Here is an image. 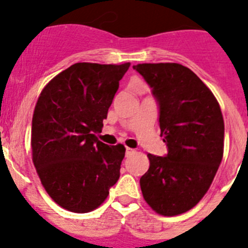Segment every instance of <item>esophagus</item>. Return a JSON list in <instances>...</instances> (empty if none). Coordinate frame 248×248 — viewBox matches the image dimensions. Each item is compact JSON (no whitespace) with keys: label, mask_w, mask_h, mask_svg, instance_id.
I'll return each instance as SVG.
<instances>
[{"label":"esophagus","mask_w":248,"mask_h":248,"mask_svg":"<svg viewBox=\"0 0 248 248\" xmlns=\"http://www.w3.org/2000/svg\"><path fill=\"white\" fill-rule=\"evenodd\" d=\"M134 153V149H131V148H126V156L130 154H133Z\"/></svg>","instance_id":"esophagus-1"}]
</instances>
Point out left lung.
Instances as JSON below:
<instances>
[{"label": "left lung", "instance_id": "left-lung-1", "mask_svg": "<svg viewBox=\"0 0 248 248\" xmlns=\"http://www.w3.org/2000/svg\"><path fill=\"white\" fill-rule=\"evenodd\" d=\"M150 85L159 105L165 156L148 154L150 166L140 177L151 209L175 216L192 209L207 192L223 155L225 124L220 105L202 80L179 63L133 67Z\"/></svg>", "mask_w": 248, "mask_h": 248}]
</instances>
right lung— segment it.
<instances>
[{"mask_svg":"<svg viewBox=\"0 0 248 248\" xmlns=\"http://www.w3.org/2000/svg\"><path fill=\"white\" fill-rule=\"evenodd\" d=\"M130 67L76 63L50 80L32 118V157L43 187L63 209H97L120 176L122 144L97 139L103 119Z\"/></svg>","mask_w":248,"mask_h":248,"instance_id":"right-lung-1","label":"right lung"}]
</instances>
